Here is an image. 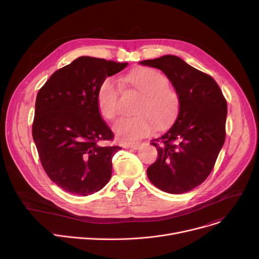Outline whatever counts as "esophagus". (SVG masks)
Returning a JSON list of instances; mask_svg holds the SVG:
<instances>
[{
    "instance_id": "34e87169",
    "label": "esophagus",
    "mask_w": 259,
    "mask_h": 259,
    "mask_svg": "<svg viewBox=\"0 0 259 259\" xmlns=\"http://www.w3.org/2000/svg\"><path fill=\"white\" fill-rule=\"evenodd\" d=\"M129 148H132L133 150H139V149L142 147V144L141 143H139V144H133V145H130V146H128Z\"/></svg>"
}]
</instances>
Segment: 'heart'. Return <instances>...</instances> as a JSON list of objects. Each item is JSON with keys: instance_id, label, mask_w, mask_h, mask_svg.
<instances>
[{"instance_id": "b5f03b06", "label": "heart", "mask_w": 259, "mask_h": 259, "mask_svg": "<svg viewBox=\"0 0 259 259\" xmlns=\"http://www.w3.org/2000/svg\"><path fill=\"white\" fill-rule=\"evenodd\" d=\"M124 80L144 94L137 113L133 117L119 119L113 127L117 139L122 143H135L150 135L155 125L166 127L178 116L181 108L180 95L174 88L168 86V77L152 68H143L128 73ZM120 88L112 77H106L101 83L97 103L101 114L113 120L119 113Z\"/></svg>"}]
</instances>
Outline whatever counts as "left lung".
<instances>
[{
	"label": "left lung",
	"instance_id": "1",
	"mask_svg": "<svg viewBox=\"0 0 259 259\" xmlns=\"http://www.w3.org/2000/svg\"><path fill=\"white\" fill-rule=\"evenodd\" d=\"M141 64L164 72L181 99L173 126L151 141L158 156L147 169L148 179L167 193L191 191L207 180L225 143L227 101L212 76L179 57L164 56Z\"/></svg>",
	"mask_w": 259,
	"mask_h": 259
}]
</instances>
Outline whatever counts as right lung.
I'll use <instances>...</instances> for the list:
<instances>
[{
	"instance_id": "add662e5",
	"label": "right lung",
	"mask_w": 259,
	"mask_h": 259,
	"mask_svg": "<svg viewBox=\"0 0 259 259\" xmlns=\"http://www.w3.org/2000/svg\"><path fill=\"white\" fill-rule=\"evenodd\" d=\"M128 63L80 57L54 72L36 95L32 138L48 178L74 195L98 192L111 178L118 146L102 118L97 93L103 79Z\"/></svg>"
}]
</instances>
